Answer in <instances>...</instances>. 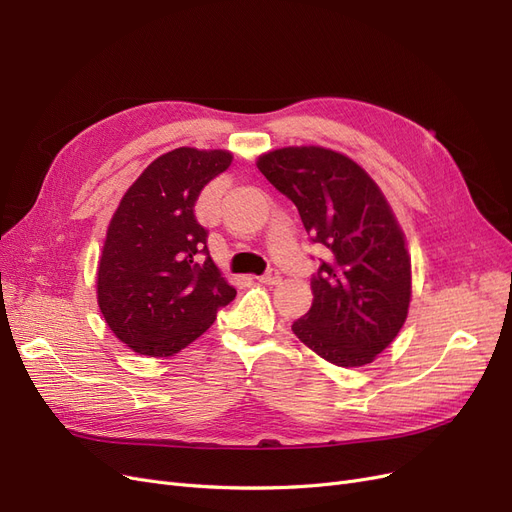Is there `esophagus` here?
<instances>
[{
    "label": "esophagus",
    "instance_id": "obj_1",
    "mask_svg": "<svg viewBox=\"0 0 512 512\" xmlns=\"http://www.w3.org/2000/svg\"><path fill=\"white\" fill-rule=\"evenodd\" d=\"M259 280L263 282V284H280V280H282V276H280V272L278 270H268L265 272L263 276H259Z\"/></svg>",
    "mask_w": 512,
    "mask_h": 512
}]
</instances>
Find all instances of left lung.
<instances>
[{
    "label": "left lung",
    "instance_id": "left-lung-1",
    "mask_svg": "<svg viewBox=\"0 0 512 512\" xmlns=\"http://www.w3.org/2000/svg\"><path fill=\"white\" fill-rule=\"evenodd\" d=\"M257 167L330 253L293 332L330 364H370L404 326L412 293L406 240L383 192L345 154L320 146L280 148Z\"/></svg>",
    "mask_w": 512,
    "mask_h": 512
}]
</instances>
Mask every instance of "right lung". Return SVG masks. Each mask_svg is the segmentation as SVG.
I'll return each mask as SVG.
<instances>
[{
  "label": "right lung",
  "mask_w": 512,
  "mask_h": 512,
  "mask_svg": "<svg viewBox=\"0 0 512 512\" xmlns=\"http://www.w3.org/2000/svg\"><path fill=\"white\" fill-rule=\"evenodd\" d=\"M230 163L226 150L175 148L144 169L110 219L98 305L117 339L140 355L184 349L236 297L194 215L198 194Z\"/></svg>",
  "instance_id": "1"
}]
</instances>
